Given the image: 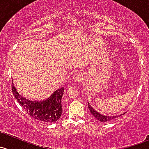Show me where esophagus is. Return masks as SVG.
Segmentation results:
<instances>
[{"label":"esophagus","mask_w":149,"mask_h":149,"mask_svg":"<svg viewBox=\"0 0 149 149\" xmlns=\"http://www.w3.org/2000/svg\"><path fill=\"white\" fill-rule=\"evenodd\" d=\"M73 79L74 81L79 82L82 80V75L80 73H76L74 75Z\"/></svg>","instance_id":"obj_1"}]
</instances>
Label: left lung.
<instances>
[{"mask_svg": "<svg viewBox=\"0 0 149 149\" xmlns=\"http://www.w3.org/2000/svg\"><path fill=\"white\" fill-rule=\"evenodd\" d=\"M88 107L89 110H90V112L92 113V115L96 119H97L98 121H102V122H105V121H110V120L113 119V118H118L119 116H103V115L100 114L98 112L96 111L93 108H92L91 106L89 104V103L88 102ZM123 115V114H122ZM122 115H120V116H122Z\"/></svg>", "mask_w": 149, "mask_h": 149, "instance_id": "8db88e82", "label": "left lung"}]
</instances>
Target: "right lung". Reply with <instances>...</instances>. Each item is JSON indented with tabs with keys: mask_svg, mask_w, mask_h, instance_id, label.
Segmentation results:
<instances>
[{
	"mask_svg": "<svg viewBox=\"0 0 149 149\" xmlns=\"http://www.w3.org/2000/svg\"><path fill=\"white\" fill-rule=\"evenodd\" d=\"M12 90L15 99L32 118L45 123L56 122L60 118L62 114L61 98L64 91V88H61L51 95L47 100L42 102H33L26 100L19 95L12 85Z\"/></svg>",
	"mask_w": 149,
	"mask_h": 149,
	"instance_id": "obj_1",
	"label": "right lung"
}]
</instances>
